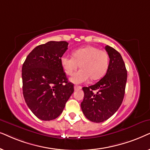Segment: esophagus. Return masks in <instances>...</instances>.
I'll list each match as a JSON object with an SVG mask.
<instances>
[{"label":"esophagus","instance_id":"esophagus-1","mask_svg":"<svg viewBox=\"0 0 150 150\" xmlns=\"http://www.w3.org/2000/svg\"><path fill=\"white\" fill-rule=\"evenodd\" d=\"M74 89H75V91H77V90H80V89H81V86L75 85V86H74Z\"/></svg>","mask_w":150,"mask_h":150}]
</instances>
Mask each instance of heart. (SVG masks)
Wrapping results in <instances>:
<instances>
[{"label": "heart", "instance_id": "heart-1", "mask_svg": "<svg viewBox=\"0 0 150 150\" xmlns=\"http://www.w3.org/2000/svg\"><path fill=\"white\" fill-rule=\"evenodd\" d=\"M73 56L64 54L60 58L61 64L67 75H71L79 67L81 69L70 78L73 83H81L88 80L100 79L105 75L109 64V57L105 51L95 47H86L75 49Z\"/></svg>", "mask_w": 150, "mask_h": 150}]
</instances>
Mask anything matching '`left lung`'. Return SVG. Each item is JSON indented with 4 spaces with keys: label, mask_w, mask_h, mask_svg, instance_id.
I'll return each mask as SVG.
<instances>
[{
    "label": "left lung",
    "mask_w": 150,
    "mask_h": 150,
    "mask_svg": "<svg viewBox=\"0 0 150 150\" xmlns=\"http://www.w3.org/2000/svg\"><path fill=\"white\" fill-rule=\"evenodd\" d=\"M110 62L106 74L95 84L83 87L84 93L81 108L85 117L95 123L112 117L122 103L127 81V70L120 53L106 45ZM93 90H97L94 93Z\"/></svg>",
    "instance_id": "1"
}]
</instances>
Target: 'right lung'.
I'll return each mask as SVG.
<instances>
[{"label": "right lung", "mask_w": 150, "mask_h": 150, "mask_svg": "<svg viewBox=\"0 0 150 150\" xmlns=\"http://www.w3.org/2000/svg\"><path fill=\"white\" fill-rule=\"evenodd\" d=\"M68 45L66 41H50L38 46L23 65L24 98L32 112L41 120L58 117L74 92V86L68 81L60 62Z\"/></svg>", "instance_id": "right-lung-1"}]
</instances>
